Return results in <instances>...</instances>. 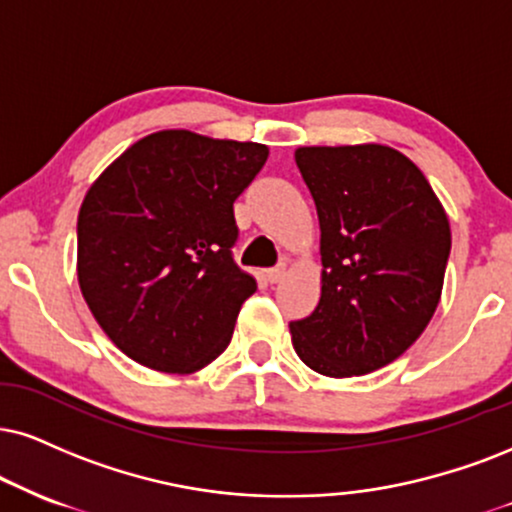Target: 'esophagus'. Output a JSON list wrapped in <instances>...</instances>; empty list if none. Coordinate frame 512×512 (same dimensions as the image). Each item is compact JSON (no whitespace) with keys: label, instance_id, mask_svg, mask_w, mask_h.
Segmentation results:
<instances>
[{"label":"esophagus","instance_id":"esophagus-1","mask_svg":"<svg viewBox=\"0 0 512 512\" xmlns=\"http://www.w3.org/2000/svg\"><path fill=\"white\" fill-rule=\"evenodd\" d=\"M287 273H289L287 261H282L280 266L270 270V273H268V280H270V282H282V280H285V277H287Z\"/></svg>","mask_w":512,"mask_h":512}]
</instances>
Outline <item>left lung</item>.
I'll return each mask as SVG.
<instances>
[{"mask_svg": "<svg viewBox=\"0 0 512 512\" xmlns=\"http://www.w3.org/2000/svg\"><path fill=\"white\" fill-rule=\"evenodd\" d=\"M320 220V301L289 323L325 377L368 375L406 353L444 289L451 225L422 170L387 144L299 147Z\"/></svg>", "mask_w": 512, "mask_h": 512, "instance_id": "1", "label": "left lung"}]
</instances>
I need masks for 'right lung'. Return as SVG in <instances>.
Here are the masks:
<instances>
[{
	"instance_id": "1",
	"label": "right lung",
	"mask_w": 512,
	"mask_h": 512,
	"mask_svg": "<svg viewBox=\"0 0 512 512\" xmlns=\"http://www.w3.org/2000/svg\"><path fill=\"white\" fill-rule=\"evenodd\" d=\"M266 159V144L161 130L87 189L78 285L106 337L135 363L192 375L227 349L256 292L230 254L232 204Z\"/></svg>"
}]
</instances>
